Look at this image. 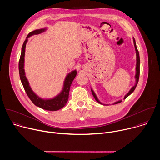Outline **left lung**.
I'll return each instance as SVG.
<instances>
[{
  "instance_id": "left-lung-1",
  "label": "left lung",
  "mask_w": 160,
  "mask_h": 160,
  "mask_svg": "<svg viewBox=\"0 0 160 160\" xmlns=\"http://www.w3.org/2000/svg\"><path fill=\"white\" fill-rule=\"evenodd\" d=\"M133 44H134V47H135V53H136V67H135V85L130 88V90L128 91V92L124 96V98L123 99H125L128 96H129L134 91L137 85H138V82H139V74H140V57H139V51L138 50V49H137V46H136V43H135V38H133ZM91 89V92H92V94L94 96V98H95V99L96 100V101L98 102H99V104H102V105H109V104H103L102 103L99 99H98V98L97 97L96 94H95L94 91L92 90V88H90ZM122 101V100H119L118 101H116L114 103H112V104H118V103H120Z\"/></svg>"
}]
</instances>
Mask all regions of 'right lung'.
Instances as JSON below:
<instances>
[{"mask_svg":"<svg viewBox=\"0 0 160 160\" xmlns=\"http://www.w3.org/2000/svg\"><path fill=\"white\" fill-rule=\"evenodd\" d=\"M46 30L47 28L37 29L31 32L27 35L26 40H25L23 44H22L21 49V53L19 61V73L21 83L25 90L27 94L35 106L45 110L57 111L63 108L68 102L71 85L77 74V70H74L66 75L63 82L62 88L58 95L51 99H43L37 96L32 89L29 82L26 77L25 71L24 69L25 48L28 40V38L32 35L42 33Z\"/></svg>","mask_w":160,"mask_h":160,"instance_id":"1","label":"right lung"}]
</instances>
